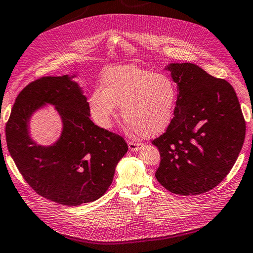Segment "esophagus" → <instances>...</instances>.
Wrapping results in <instances>:
<instances>
[{
	"mask_svg": "<svg viewBox=\"0 0 253 253\" xmlns=\"http://www.w3.org/2000/svg\"><path fill=\"white\" fill-rule=\"evenodd\" d=\"M128 148H129V150H130L131 152H137L141 148H142V144L136 143V142H128Z\"/></svg>",
	"mask_w": 253,
	"mask_h": 253,
	"instance_id": "esophagus-1",
	"label": "esophagus"
}]
</instances>
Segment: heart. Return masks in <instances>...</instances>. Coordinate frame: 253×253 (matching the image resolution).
<instances>
[{
    "label": "heart",
    "instance_id": "heart-1",
    "mask_svg": "<svg viewBox=\"0 0 253 253\" xmlns=\"http://www.w3.org/2000/svg\"><path fill=\"white\" fill-rule=\"evenodd\" d=\"M177 98V86L168 75L128 64L103 72L101 89L96 88L90 92L87 108L96 125L110 129L116 107H122L129 131L155 137L171 124Z\"/></svg>",
    "mask_w": 253,
    "mask_h": 253
}]
</instances>
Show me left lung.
<instances>
[{
    "label": "left lung",
    "instance_id": "obj_1",
    "mask_svg": "<svg viewBox=\"0 0 253 253\" xmlns=\"http://www.w3.org/2000/svg\"><path fill=\"white\" fill-rule=\"evenodd\" d=\"M177 83L174 116L154 139L161 154L160 183L178 195H198L218 185L243 148L246 122L232 85L194 63L165 68Z\"/></svg>",
    "mask_w": 253,
    "mask_h": 253
}]
</instances>
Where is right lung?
I'll list each match as a JSON object with an SVG mask.
<instances>
[{"instance_id":"1","label":"right lung","mask_w":253,"mask_h":253,"mask_svg":"<svg viewBox=\"0 0 253 253\" xmlns=\"http://www.w3.org/2000/svg\"><path fill=\"white\" fill-rule=\"evenodd\" d=\"M73 78L44 76L27 85L5 129L10 156L27 183L39 195L66 206L101 197L128 150L121 136L91 122L87 98ZM46 103L55 105L63 121L61 138L48 147L34 143L28 133L32 114Z\"/></svg>"}]
</instances>
